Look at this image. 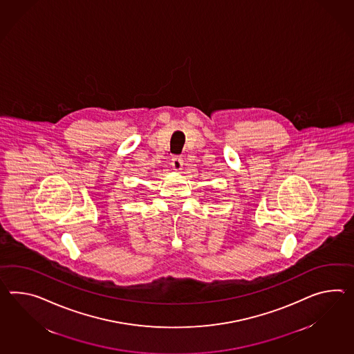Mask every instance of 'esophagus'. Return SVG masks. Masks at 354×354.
Returning a JSON list of instances; mask_svg holds the SVG:
<instances>
[{
    "instance_id": "1",
    "label": "esophagus",
    "mask_w": 354,
    "mask_h": 354,
    "mask_svg": "<svg viewBox=\"0 0 354 354\" xmlns=\"http://www.w3.org/2000/svg\"><path fill=\"white\" fill-rule=\"evenodd\" d=\"M171 165H173L174 170L179 171L181 170V166H183V158L180 156H174L171 158Z\"/></svg>"
}]
</instances>
